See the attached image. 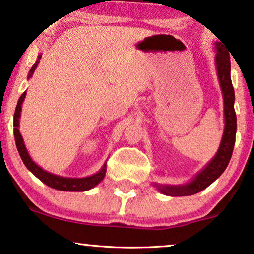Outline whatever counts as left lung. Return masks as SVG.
<instances>
[{
	"label": "left lung",
	"instance_id": "left-lung-1",
	"mask_svg": "<svg viewBox=\"0 0 254 254\" xmlns=\"http://www.w3.org/2000/svg\"><path fill=\"white\" fill-rule=\"evenodd\" d=\"M215 47L217 50L216 54V68L218 79L223 92L224 98V118H225V128L222 138L220 149L217 154L208 163L206 168L194 178L192 182L186 185L180 186H165L156 185L163 194L171 196H186L193 195L207 189L211 183H214L230 162V158L234 151L235 141H236V130H237V118L235 112V91L231 83L230 77V55H229L228 48L224 46L223 43H216Z\"/></svg>",
	"mask_w": 254,
	"mask_h": 254
}]
</instances>
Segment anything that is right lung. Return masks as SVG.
Instances as JSON below:
<instances>
[{"label":"right lung","mask_w":254,"mask_h":254,"mask_svg":"<svg viewBox=\"0 0 254 254\" xmlns=\"http://www.w3.org/2000/svg\"><path fill=\"white\" fill-rule=\"evenodd\" d=\"M41 55L38 57V60L36 61V64H33V67L31 68V70L29 72V78L33 75L34 70H36L38 64H39ZM26 92L22 93V96L19 97L18 103H17L16 110H15V116H13V134H15V141H16V147L17 150L19 152L20 158L27 169L30 170L31 172L33 173L37 178H39L41 182L46 184L47 186L52 187V189L55 190H70V192H82V190H88L92 187H95L97 184H99L102 180L104 179L106 173V165H104L102 170L96 175L86 177V178H64V177H59L55 175H52V173L44 171L43 169L39 168L36 163H34L31 157L27 154L25 145H24L23 142V137L20 135L19 130H18V126H19V116H20V110H22V103L24 98H25Z\"/></svg>","instance_id":"obj_1"}]
</instances>
